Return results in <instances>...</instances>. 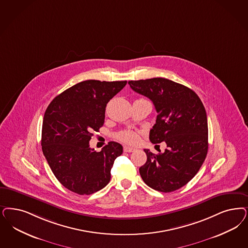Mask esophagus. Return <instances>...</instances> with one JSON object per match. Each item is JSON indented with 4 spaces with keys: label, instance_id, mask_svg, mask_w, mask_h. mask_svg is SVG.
Instances as JSON below:
<instances>
[{
    "label": "esophagus",
    "instance_id": "1",
    "mask_svg": "<svg viewBox=\"0 0 248 248\" xmlns=\"http://www.w3.org/2000/svg\"><path fill=\"white\" fill-rule=\"evenodd\" d=\"M135 150H136V148L130 147V146H127V145H124V152H128V153H131V152H134Z\"/></svg>",
    "mask_w": 248,
    "mask_h": 248
}]
</instances>
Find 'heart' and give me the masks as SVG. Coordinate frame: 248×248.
<instances>
[{
	"instance_id": "b5f03b06",
	"label": "heart",
	"mask_w": 248,
	"mask_h": 248,
	"mask_svg": "<svg viewBox=\"0 0 248 248\" xmlns=\"http://www.w3.org/2000/svg\"><path fill=\"white\" fill-rule=\"evenodd\" d=\"M118 138L120 140L125 142V143H129V144H135L137 143L138 140V135L137 132L132 131V130H125L121 132L118 135Z\"/></svg>"
}]
</instances>
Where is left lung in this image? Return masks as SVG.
<instances>
[{"instance_id": "left-lung-1", "label": "left lung", "mask_w": 248, "mask_h": 248, "mask_svg": "<svg viewBox=\"0 0 248 248\" xmlns=\"http://www.w3.org/2000/svg\"><path fill=\"white\" fill-rule=\"evenodd\" d=\"M133 91L149 98L157 116L149 139L165 142L164 153L144 149L147 159L139 169L145 184L161 192H171L186 185L208 152V122L204 106L192 90L164 78L130 80Z\"/></svg>"}]
</instances>
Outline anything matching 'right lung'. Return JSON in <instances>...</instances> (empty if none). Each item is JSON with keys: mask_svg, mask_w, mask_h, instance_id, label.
<instances>
[{"mask_svg": "<svg viewBox=\"0 0 248 248\" xmlns=\"http://www.w3.org/2000/svg\"><path fill=\"white\" fill-rule=\"evenodd\" d=\"M127 81L89 79L58 95L44 115L41 145L52 172L60 183L79 195L104 188L123 146L109 142L100 152L90 147L93 132L104 124L105 108Z\"/></svg>", "mask_w": 248, "mask_h": 248, "instance_id": "add662e5", "label": "right lung"}]
</instances>
